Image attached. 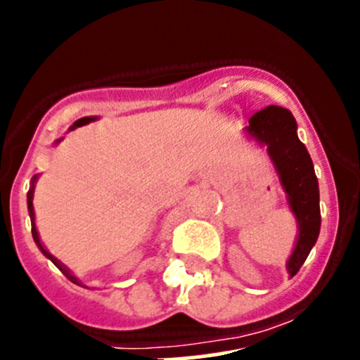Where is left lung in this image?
I'll use <instances>...</instances> for the list:
<instances>
[{
  "label": "left lung",
  "mask_w": 360,
  "mask_h": 360,
  "mask_svg": "<svg viewBox=\"0 0 360 360\" xmlns=\"http://www.w3.org/2000/svg\"><path fill=\"white\" fill-rule=\"evenodd\" d=\"M248 135L267 146L288 205L297 219V243L287 262L288 274L295 276L308 258L320 233V193L311 156L297 137V123L288 109L269 105L250 120Z\"/></svg>",
  "instance_id": "obj_1"
}]
</instances>
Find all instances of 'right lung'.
Returning <instances> with one entry per match:
<instances>
[{"label": "right lung", "instance_id": "1", "mask_svg": "<svg viewBox=\"0 0 360 360\" xmlns=\"http://www.w3.org/2000/svg\"><path fill=\"white\" fill-rule=\"evenodd\" d=\"M96 117L95 116H91V117H80V120H77L75 123H73V127L70 128V130H75L77 127H84V124H87V123H91V121H95ZM59 141H56V144H58ZM37 177L38 176H34L33 179H31V188H30V191H27V211H30V218H31V233H33V239H34V243H37V246L40 248V251L41 253L45 255V257L49 258V260L52 262V264L56 265V267L59 269V271H61L63 274H65L66 278H68L70 281H72V283H75V285H80V287H82V283H80L79 280H77L75 276H73L72 273H70L68 269L65 267V265L61 264V262L58 260V258L54 257V255H51L49 253L47 250H45L44 248V244H41V240H40V237H38V232H37V225H34V211H33V191H34V181H37Z\"/></svg>", "mask_w": 360, "mask_h": 360}]
</instances>
